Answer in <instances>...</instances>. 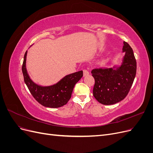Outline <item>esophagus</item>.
<instances>
[{"label":"esophagus","instance_id":"obj_1","mask_svg":"<svg viewBox=\"0 0 153 153\" xmlns=\"http://www.w3.org/2000/svg\"><path fill=\"white\" fill-rule=\"evenodd\" d=\"M83 73H84V76H85L87 75H88L89 74V72L87 69H84V71H83Z\"/></svg>","mask_w":153,"mask_h":153}]
</instances>
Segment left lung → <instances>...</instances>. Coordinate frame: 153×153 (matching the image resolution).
<instances>
[{"label": "left lung", "instance_id": "obj_1", "mask_svg": "<svg viewBox=\"0 0 153 153\" xmlns=\"http://www.w3.org/2000/svg\"><path fill=\"white\" fill-rule=\"evenodd\" d=\"M123 44L125 55L121 65L113 68L94 69L91 71L95 80L93 96L103 105H113L124 99L135 79L136 59L129 44L125 41Z\"/></svg>", "mask_w": 153, "mask_h": 153}]
</instances>
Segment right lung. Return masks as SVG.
Listing matches in <instances>:
<instances>
[{
    "label": "right lung",
    "mask_w": 153,
    "mask_h": 153,
    "mask_svg": "<svg viewBox=\"0 0 153 153\" xmlns=\"http://www.w3.org/2000/svg\"><path fill=\"white\" fill-rule=\"evenodd\" d=\"M27 51L25 53L22 64L24 82L34 99L46 107L59 108L66 105L71 98L73 88L83 76V71L69 74L62 78L57 84L50 86H41L32 81L26 69Z\"/></svg>",
    "instance_id": "1"
}]
</instances>
